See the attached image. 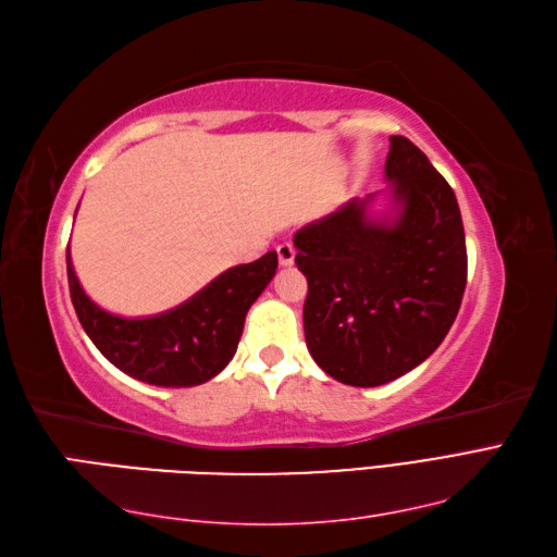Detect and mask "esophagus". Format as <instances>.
Wrapping results in <instances>:
<instances>
[{"mask_svg":"<svg viewBox=\"0 0 557 557\" xmlns=\"http://www.w3.org/2000/svg\"><path fill=\"white\" fill-rule=\"evenodd\" d=\"M276 252H278V262L283 267H290L295 262V246H293V243H281Z\"/></svg>","mask_w":557,"mask_h":557,"instance_id":"1","label":"esophagus"}]
</instances>
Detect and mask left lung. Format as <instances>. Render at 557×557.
Returning a JSON list of instances; mask_svg holds the SVG:
<instances>
[{
	"label": "left lung",
	"mask_w": 557,
	"mask_h": 557,
	"mask_svg": "<svg viewBox=\"0 0 557 557\" xmlns=\"http://www.w3.org/2000/svg\"><path fill=\"white\" fill-rule=\"evenodd\" d=\"M392 214L375 194L302 226L293 243L307 276L305 341L335 381L377 387L423 363L463 300L468 252L454 188L406 137L385 160Z\"/></svg>",
	"instance_id": "left-lung-1"
}]
</instances>
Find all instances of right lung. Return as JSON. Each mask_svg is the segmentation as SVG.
I'll return each mask as SVG.
<instances>
[{
  "mask_svg": "<svg viewBox=\"0 0 557 557\" xmlns=\"http://www.w3.org/2000/svg\"><path fill=\"white\" fill-rule=\"evenodd\" d=\"M67 286L89 341L122 373L158 387L208 383L234 359L248 309L274 278L271 250L250 264L226 269L191 300L156 317L122 319L91 302L65 250Z\"/></svg>",
  "mask_w": 557,
  "mask_h": 557,
  "instance_id": "obj_1",
  "label": "right lung"
}]
</instances>
